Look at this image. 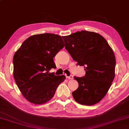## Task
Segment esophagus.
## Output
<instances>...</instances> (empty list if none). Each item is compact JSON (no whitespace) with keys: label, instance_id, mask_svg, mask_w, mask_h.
I'll return each mask as SVG.
<instances>
[{"label":"esophagus","instance_id":"1","mask_svg":"<svg viewBox=\"0 0 129 129\" xmlns=\"http://www.w3.org/2000/svg\"><path fill=\"white\" fill-rule=\"evenodd\" d=\"M66 78L67 79H73V76H72V75H70V76H66Z\"/></svg>","mask_w":129,"mask_h":129}]
</instances>
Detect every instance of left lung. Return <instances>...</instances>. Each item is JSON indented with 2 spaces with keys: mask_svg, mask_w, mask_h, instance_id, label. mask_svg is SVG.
I'll use <instances>...</instances> for the list:
<instances>
[{
  "mask_svg": "<svg viewBox=\"0 0 129 129\" xmlns=\"http://www.w3.org/2000/svg\"><path fill=\"white\" fill-rule=\"evenodd\" d=\"M65 48L73 59L85 71L84 77L74 76L79 87L72 96L79 104L98 103L107 93L115 76L116 58L113 50L102 36L82 30L62 36Z\"/></svg>",
  "mask_w": 129,
  "mask_h": 129,
  "instance_id": "obj_1",
  "label": "left lung"
}]
</instances>
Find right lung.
<instances>
[{"instance_id": "right-lung-1", "label": "right lung", "mask_w": 129, "mask_h": 129, "mask_svg": "<svg viewBox=\"0 0 129 129\" xmlns=\"http://www.w3.org/2000/svg\"><path fill=\"white\" fill-rule=\"evenodd\" d=\"M61 36L54 34L31 36L13 57V77L23 96L31 103L42 104L53 98L64 75L49 73L55 69L53 58L64 47Z\"/></svg>"}]
</instances>
